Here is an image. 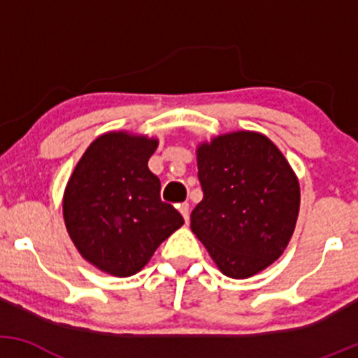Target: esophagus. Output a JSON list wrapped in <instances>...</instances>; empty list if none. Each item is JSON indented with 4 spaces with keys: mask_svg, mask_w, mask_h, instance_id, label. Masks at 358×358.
<instances>
[{
    "mask_svg": "<svg viewBox=\"0 0 358 358\" xmlns=\"http://www.w3.org/2000/svg\"><path fill=\"white\" fill-rule=\"evenodd\" d=\"M178 210H180V213H182V215H183L185 222L190 220V205H188L187 202L180 203V205H178Z\"/></svg>",
    "mask_w": 358,
    "mask_h": 358,
    "instance_id": "1",
    "label": "esophagus"
}]
</instances>
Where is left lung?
<instances>
[{"instance_id": "left-lung-1", "label": "left lung", "mask_w": 358, "mask_h": 358, "mask_svg": "<svg viewBox=\"0 0 358 358\" xmlns=\"http://www.w3.org/2000/svg\"><path fill=\"white\" fill-rule=\"evenodd\" d=\"M203 199L190 227L225 276L245 279L285 252L299 212V183L264 134L236 131L196 150Z\"/></svg>"}]
</instances>
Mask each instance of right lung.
<instances>
[{
	"label": "right lung",
	"mask_w": 358,
	"mask_h": 358,
	"mask_svg": "<svg viewBox=\"0 0 358 358\" xmlns=\"http://www.w3.org/2000/svg\"><path fill=\"white\" fill-rule=\"evenodd\" d=\"M158 139L126 131L90 143L64 193V220L82 257L104 273L133 276L183 225L162 202V183L148 168Z\"/></svg>",
	"instance_id": "right-lung-1"
}]
</instances>
